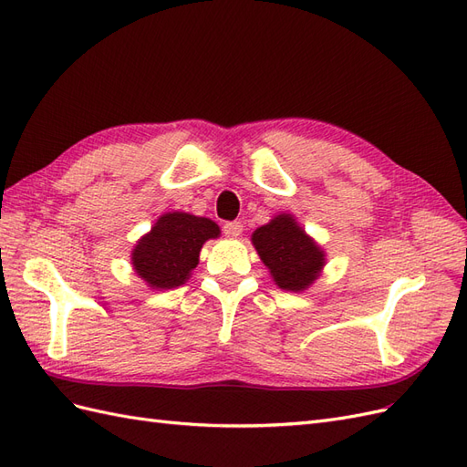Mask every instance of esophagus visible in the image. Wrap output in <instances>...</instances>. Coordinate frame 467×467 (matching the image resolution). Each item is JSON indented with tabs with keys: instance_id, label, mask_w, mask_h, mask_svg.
Here are the masks:
<instances>
[{
	"instance_id": "1",
	"label": "esophagus",
	"mask_w": 467,
	"mask_h": 467,
	"mask_svg": "<svg viewBox=\"0 0 467 467\" xmlns=\"http://www.w3.org/2000/svg\"><path fill=\"white\" fill-rule=\"evenodd\" d=\"M244 232V223L242 222H225L223 223V234L228 237H237Z\"/></svg>"
}]
</instances>
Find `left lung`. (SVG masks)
<instances>
[{"label":"left lung","mask_w":467,"mask_h":467,"mask_svg":"<svg viewBox=\"0 0 467 467\" xmlns=\"http://www.w3.org/2000/svg\"><path fill=\"white\" fill-rule=\"evenodd\" d=\"M261 261L282 290L302 292L317 280L325 265L323 249L292 214H278L251 235Z\"/></svg>","instance_id":"left-lung-1"}]
</instances>
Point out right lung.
Returning <instances> with one entry per match:
<instances>
[{"instance_id": "add662e5", "label": "right lung", "mask_w": 467, "mask_h": 467, "mask_svg": "<svg viewBox=\"0 0 467 467\" xmlns=\"http://www.w3.org/2000/svg\"><path fill=\"white\" fill-rule=\"evenodd\" d=\"M220 228L210 218L167 212L153 228L138 239L132 249L136 275L155 290H169L185 285L208 239H216Z\"/></svg>"}]
</instances>
